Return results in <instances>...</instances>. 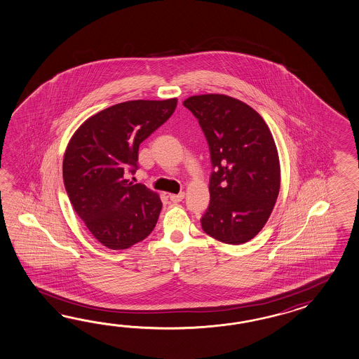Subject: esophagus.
<instances>
[{"label":"esophagus","instance_id":"esophagus-1","mask_svg":"<svg viewBox=\"0 0 359 359\" xmlns=\"http://www.w3.org/2000/svg\"><path fill=\"white\" fill-rule=\"evenodd\" d=\"M184 196H185L184 191L179 193V194H170V199H171L172 202H180V201H183Z\"/></svg>","mask_w":359,"mask_h":359}]
</instances>
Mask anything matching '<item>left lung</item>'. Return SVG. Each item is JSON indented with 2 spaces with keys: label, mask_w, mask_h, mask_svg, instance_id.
I'll return each mask as SVG.
<instances>
[{
  "label": "left lung",
  "mask_w": 359,
  "mask_h": 359,
  "mask_svg": "<svg viewBox=\"0 0 359 359\" xmlns=\"http://www.w3.org/2000/svg\"><path fill=\"white\" fill-rule=\"evenodd\" d=\"M183 104L198 120L215 168L202 228L223 243L248 242L278 197L280 165L271 130L254 108L231 96L193 95Z\"/></svg>",
  "instance_id": "8db88e82"
}]
</instances>
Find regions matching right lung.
<instances>
[{
    "label": "right lung",
    "instance_id": "1",
    "mask_svg": "<svg viewBox=\"0 0 359 359\" xmlns=\"http://www.w3.org/2000/svg\"><path fill=\"white\" fill-rule=\"evenodd\" d=\"M176 104L172 97L111 105L88 117L65 148V191L76 214L105 248H131L157 224L160 194L123 174L128 166L136 168L139 145L171 117Z\"/></svg>",
    "mask_w": 359,
    "mask_h": 359
}]
</instances>
